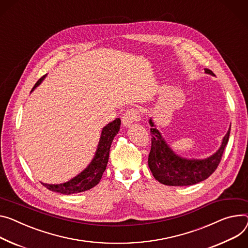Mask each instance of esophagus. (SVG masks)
<instances>
[{
	"label": "esophagus",
	"mask_w": 248,
	"mask_h": 248,
	"mask_svg": "<svg viewBox=\"0 0 248 248\" xmlns=\"http://www.w3.org/2000/svg\"><path fill=\"white\" fill-rule=\"evenodd\" d=\"M141 113L140 110L137 108H130L125 111L122 116V123L124 126H129L130 124L138 122L141 120Z\"/></svg>",
	"instance_id": "esophagus-1"
}]
</instances>
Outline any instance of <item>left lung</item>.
<instances>
[{
	"mask_svg": "<svg viewBox=\"0 0 248 248\" xmlns=\"http://www.w3.org/2000/svg\"><path fill=\"white\" fill-rule=\"evenodd\" d=\"M204 71L215 75L211 69L205 68ZM149 123L152 127V144L148 165L154 178L167 186H190L207 179L219 165L231 134L230 128L223 138L221 147L212 157L204 160H186L175 155L151 119Z\"/></svg>",
	"mask_w": 248,
	"mask_h": 248,
	"instance_id": "8db88e82",
	"label": "left lung"
}]
</instances>
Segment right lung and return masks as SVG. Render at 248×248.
<instances>
[{
	"mask_svg": "<svg viewBox=\"0 0 248 248\" xmlns=\"http://www.w3.org/2000/svg\"><path fill=\"white\" fill-rule=\"evenodd\" d=\"M45 76L46 75H44L43 78H41L39 80H37V82L34 84L32 89H34L42 82V80L45 78ZM120 125H121V120L119 118H116L115 120L107 124L103 128L99 145L94 159L92 160L90 165L78 176H76L72 180L61 185H48V184H43V183L42 184L47 189L52 190V192L63 194V195L81 193V192H84V190H88L96 186L100 182L102 175L106 169L108 159H109L110 147L114 137H115V135L117 134L120 129Z\"/></svg>",
	"mask_w": 248,
	"mask_h": 248,
	"instance_id": "right-lung-1",
	"label": "right lung"
}]
</instances>
